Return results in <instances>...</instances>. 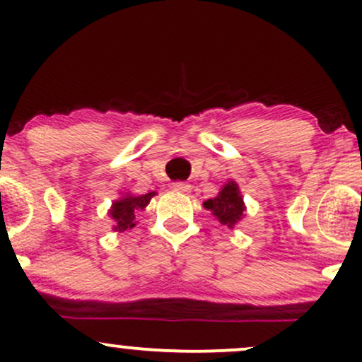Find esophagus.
Returning <instances> with one entry per match:
<instances>
[{"label": "esophagus", "instance_id": "obj_1", "mask_svg": "<svg viewBox=\"0 0 362 362\" xmlns=\"http://www.w3.org/2000/svg\"><path fill=\"white\" fill-rule=\"evenodd\" d=\"M173 189H175L177 192H184V194L190 192V185L184 184V182H175V184H173Z\"/></svg>", "mask_w": 362, "mask_h": 362}]
</instances>
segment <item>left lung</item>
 <instances>
[{
    "mask_svg": "<svg viewBox=\"0 0 362 362\" xmlns=\"http://www.w3.org/2000/svg\"><path fill=\"white\" fill-rule=\"evenodd\" d=\"M204 207L213 213L219 223L228 226L230 230H233L236 223L242 221L245 218V211H247L243 195L235 180H228L216 197L204 201Z\"/></svg>",
    "mask_w": 362,
    "mask_h": 362,
    "instance_id": "left-lung-1",
    "label": "left lung"
}]
</instances>
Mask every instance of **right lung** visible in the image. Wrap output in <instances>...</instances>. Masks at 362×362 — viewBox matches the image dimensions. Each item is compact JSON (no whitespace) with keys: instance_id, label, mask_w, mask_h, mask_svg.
Returning a JSON list of instances; mask_svg holds the SVG:
<instances>
[{"instance_id":"1","label":"right lung","mask_w":362,"mask_h":362,"mask_svg":"<svg viewBox=\"0 0 362 362\" xmlns=\"http://www.w3.org/2000/svg\"><path fill=\"white\" fill-rule=\"evenodd\" d=\"M155 195V190L143 195L124 192L119 199H115V201L112 202L109 213H107L112 219V230L119 231V233L132 230V228L136 226V223H138L136 219H138L139 213H143V211L146 209L149 201H151Z\"/></svg>"}]
</instances>
